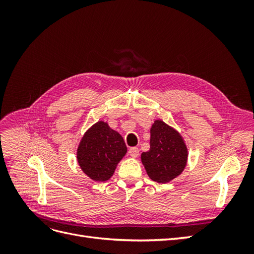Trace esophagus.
Returning <instances> with one entry per match:
<instances>
[{
    "label": "esophagus",
    "instance_id": "1",
    "mask_svg": "<svg viewBox=\"0 0 254 254\" xmlns=\"http://www.w3.org/2000/svg\"><path fill=\"white\" fill-rule=\"evenodd\" d=\"M129 155H130V157H132V158L139 157V149H137L136 147H131L129 149Z\"/></svg>",
    "mask_w": 254,
    "mask_h": 254
}]
</instances>
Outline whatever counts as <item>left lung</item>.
<instances>
[{
    "label": "left lung",
    "mask_w": 254,
    "mask_h": 254,
    "mask_svg": "<svg viewBox=\"0 0 254 254\" xmlns=\"http://www.w3.org/2000/svg\"><path fill=\"white\" fill-rule=\"evenodd\" d=\"M186 141L177 130L162 120H155L150 128V149L141 155L149 178L167 183L180 176L188 164Z\"/></svg>",
    "instance_id": "8db88e82"
}]
</instances>
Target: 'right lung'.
<instances>
[{
    "mask_svg": "<svg viewBox=\"0 0 254 254\" xmlns=\"http://www.w3.org/2000/svg\"><path fill=\"white\" fill-rule=\"evenodd\" d=\"M127 153L123 136L107 122L98 121L83 133L76 158L83 174L91 180H109L115 168Z\"/></svg>",
    "mask_w": 254,
    "mask_h": 254,
    "instance_id": "right-lung-1",
    "label": "right lung"
}]
</instances>
